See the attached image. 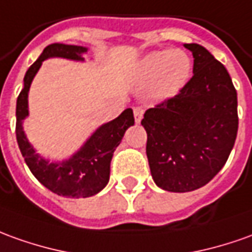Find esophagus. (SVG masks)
I'll use <instances>...</instances> for the list:
<instances>
[{
  "mask_svg": "<svg viewBox=\"0 0 252 252\" xmlns=\"http://www.w3.org/2000/svg\"><path fill=\"white\" fill-rule=\"evenodd\" d=\"M143 115H144V109L141 108V107H136V108H134V121H136V123L141 122Z\"/></svg>",
  "mask_w": 252,
  "mask_h": 252,
  "instance_id": "obj_1",
  "label": "esophagus"
}]
</instances>
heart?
Masks as SVG:
<instances>
[{
    "label": "heart",
    "mask_w": 252,
    "mask_h": 252,
    "mask_svg": "<svg viewBox=\"0 0 252 252\" xmlns=\"http://www.w3.org/2000/svg\"><path fill=\"white\" fill-rule=\"evenodd\" d=\"M192 72V62L182 50H155L140 59L136 67L138 81L154 79L149 93L154 98H169L187 85Z\"/></svg>",
    "instance_id": "b5f03b06"
}]
</instances>
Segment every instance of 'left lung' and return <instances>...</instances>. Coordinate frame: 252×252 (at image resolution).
<instances>
[{
	"mask_svg": "<svg viewBox=\"0 0 252 252\" xmlns=\"http://www.w3.org/2000/svg\"><path fill=\"white\" fill-rule=\"evenodd\" d=\"M184 46L193 55V76L141 121L152 178L169 192L211 181L228 160L239 127L237 93L223 64L202 45Z\"/></svg>",
	"mask_w": 252,
	"mask_h": 252,
	"instance_id": "obj_1",
	"label": "left lung"
}]
</instances>
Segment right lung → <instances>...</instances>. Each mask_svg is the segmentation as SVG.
Segmentation results:
<instances>
[{"mask_svg": "<svg viewBox=\"0 0 252 252\" xmlns=\"http://www.w3.org/2000/svg\"><path fill=\"white\" fill-rule=\"evenodd\" d=\"M88 52L85 46L52 43L48 45L35 63L24 75V88L16 103V138L29 169L43 187L65 197H89L98 193L109 181V163L114 151L121 144L125 131L134 125L133 109L127 108L114 121L101 125L74 155L63 162H50L36 154L23 130V121L29 116V90L41 68L50 57L83 62Z\"/></svg>", "mask_w": 252, "mask_h": 252, "instance_id": "obj_1", "label": "right lung"}]
</instances>
